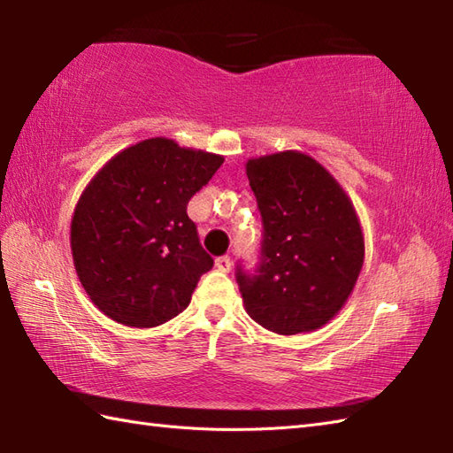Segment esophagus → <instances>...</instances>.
<instances>
[{
    "label": "esophagus",
    "instance_id": "obj_1",
    "mask_svg": "<svg viewBox=\"0 0 453 453\" xmlns=\"http://www.w3.org/2000/svg\"><path fill=\"white\" fill-rule=\"evenodd\" d=\"M216 268L219 273H229V271H232V258H229L227 255L218 257L216 258Z\"/></svg>",
    "mask_w": 453,
    "mask_h": 453
}]
</instances>
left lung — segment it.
<instances>
[{
  "label": "left lung",
  "instance_id": "obj_1",
  "mask_svg": "<svg viewBox=\"0 0 453 453\" xmlns=\"http://www.w3.org/2000/svg\"><path fill=\"white\" fill-rule=\"evenodd\" d=\"M263 218L255 274L237 265L251 319L278 334L319 329L342 310L364 265V235L350 198L302 151L247 161Z\"/></svg>",
  "mask_w": 453,
  "mask_h": 453
}]
</instances>
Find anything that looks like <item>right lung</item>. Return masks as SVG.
<instances>
[{
  "label": "right lung",
  "instance_id": "1",
  "mask_svg": "<svg viewBox=\"0 0 453 453\" xmlns=\"http://www.w3.org/2000/svg\"><path fill=\"white\" fill-rule=\"evenodd\" d=\"M221 163L216 153L151 138L117 153L85 187L72 219L73 266L112 321L150 329L187 310L214 266L187 204Z\"/></svg>",
  "mask_w": 453,
  "mask_h": 453
}]
</instances>
